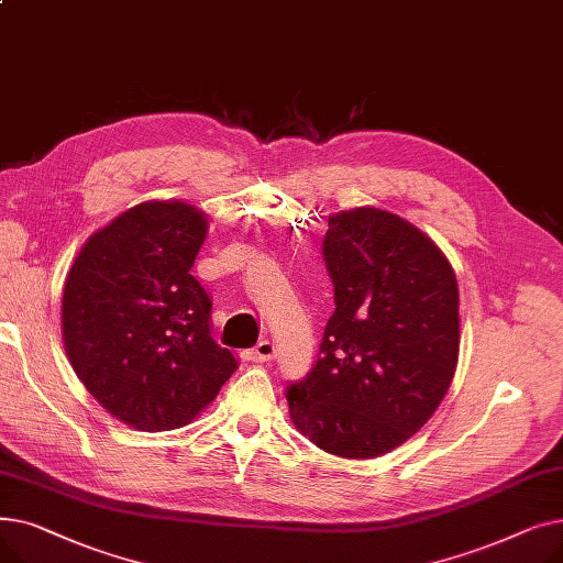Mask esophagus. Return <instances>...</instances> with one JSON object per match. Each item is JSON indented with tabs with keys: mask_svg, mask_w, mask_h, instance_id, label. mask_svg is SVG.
Here are the masks:
<instances>
[{
	"mask_svg": "<svg viewBox=\"0 0 563 563\" xmlns=\"http://www.w3.org/2000/svg\"><path fill=\"white\" fill-rule=\"evenodd\" d=\"M244 358L253 363H269L276 358V344L272 340H262L251 351L244 353Z\"/></svg>",
	"mask_w": 563,
	"mask_h": 563,
	"instance_id": "1",
	"label": "esophagus"
}]
</instances>
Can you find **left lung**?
Masks as SVG:
<instances>
[{"instance_id":"1","label":"left lung","mask_w":563,"mask_h":563,"mask_svg":"<svg viewBox=\"0 0 563 563\" xmlns=\"http://www.w3.org/2000/svg\"><path fill=\"white\" fill-rule=\"evenodd\" d=\"M323 260L335 312L314 367L287 388L294 427L323 452L374 459L418 433L459 363V285L450 260L376 207L329 217Z\"/></svg>"}]
</instances>
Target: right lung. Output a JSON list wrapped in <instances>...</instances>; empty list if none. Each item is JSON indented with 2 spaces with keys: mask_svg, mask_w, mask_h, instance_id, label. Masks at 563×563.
Returning a JSON list of instances; mask_svg holds the SVG:
<instances>
[{
  "mask_svg": "<svg viewBox=\"0 0 563 563\" xmlns=\"http://www.w3.org/2000/svg\"><path fill=\"white\" fill-rule=\"evenodd\" d=\"M205 234L198 207L147 200L88 236L68 272V361L100 406L139 431L189 424L236 369L189 274Z\"/></svg>",
  "mask_w": 563,
  "mask_h": 563,
  "instance_id": "right-lung-1",
  "label": "right lung"
}]
</instances>
